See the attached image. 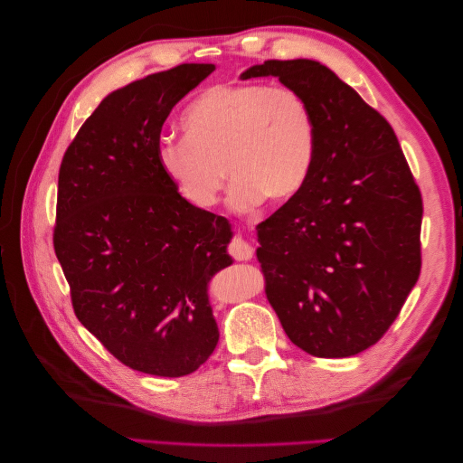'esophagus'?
Returning a JSON list of instances; mask_svg holds the SVG:
<instances>
[{"label":"esophagus","mask_w":463,"mask_h":463,"mask_svg":"<svg viewBox=\"0 0 463 463\" xmlns=\"http://www.w3.org/2000/svg\"><path fill=\"white\" fill-rule=\"evenodd\" d=\"M230 255L235 260H250L255 255V247L253 243L243 240V237H235V240L230 243Z\"/></svg>","instance_id":"1"}]
</instances>
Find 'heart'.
<instances>
[{"instance_id": "1", "label": "heart", "mask_w": 463, "mask_h": 463, "mask_svg": "<svg viewBox=\"0 0 463 463\" xmlns=\"http://www.w3.org/2000/svg\"><path fill=\"white\" fill-rule=\"evenodd\" d=\"M184 137H165L156 158L164 175L194 208H213L233 177L230 204L247 213L266 197L282 203L309 179L315 118L288 87L223 82L203 90L181 114Z\"/></svg>"}]
</instances>
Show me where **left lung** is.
<instances>
[{
	"instance_id": "obj_1",
	"label": "left lung",
	"mask_w": 463,
	"mask_h": 463,
	"mask_svg": "<svg viewBox=\"0 0 463 463\" xmlns=\"http://www.w3.org/2000/svg\"><path fill=\"white\" fill-rule=\"evenodd\" d=\"M309 104L317 150L301 191L257 226L266 298L288 338L349 357L383 338L421 272V193L390 123L315 60H269Z\"/></svg>"
}]
</instances>
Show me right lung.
Wrapping results in <instances>:
<instances>
[{"label":"right lung","instance_id":"obj_1","mask_svg":"<svg viewBox=\"0 0 463 463\" xmlns=\"http://www.w3.org/2000/svg\"><path fill=\"white\" fill-rule=\"evenodd\" d=\"M214 69L184 63L109 92L60 167L53 249L75 315L154 376L197 371L220 338L208 282L232 264L230 222L191 206L156 158L172 108Z\"/></svg>","mask_w":463,"mask_h":463}]
</instances>
